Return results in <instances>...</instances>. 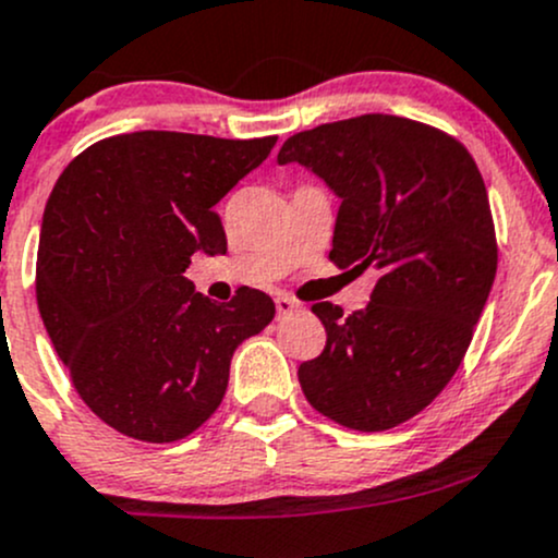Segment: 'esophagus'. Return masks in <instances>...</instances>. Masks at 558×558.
Masks as SVG:
<instances>
[{
  "label": "esophagus",
  "mask_w": 558,
  "mask_h": 558,
  "mask_svg": "<svg viewBox=\"0 0 558 558\" xmlns=\"http://www.w3.org/2000/svg\"><path fill=\"white\" fill-rule=\"evenodd\" d=\"M298 308H301V303H298L295 298L284 295V292H281V295H277V314H279V316H290V314H295Z\"/></svg>",
  "instance_id": "1"
}]
</instances>
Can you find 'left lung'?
I'll list each match as a JSON object with an SVG mask.
<instances>
[{
  "mask_svg": "<svg viewBox=\"0 0 558 558\" xmlns=\"http://www.w3.org/2000/svg\"><path fill=\"white\" fill-rule=\"evenodd\" d=\"M298 161L340 199L329 260L375 268L362 311L316 303L327 345L298 369L329 421L386 430L452 380L493 290L497 244L482 172L463 143L428 124L364 113L287 137Z\"/></svg>",
  "mask_w": 558,
  "mask_h": 558,
  "instance_id": "8db88e82",
  "label": "left lung"
}]
</instances>
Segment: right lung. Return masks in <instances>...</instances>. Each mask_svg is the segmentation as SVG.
<instances>
[{
  "label": "right lung",
  "mask_w": 558,
  "mask_h": 558,
  "mask_svg": "<svg viewBox=\"0 0 558 558\" xmlns=\"http://www.w3.org/2000/svg\"><path fill=\"white\" fill-rule=\"evenodd\" d=\"M274 143L143 130L95 143L58 178L39 314L82 401L119 434H194L223 401L236 345L277 314L260 290L218 305L183 277L194 253H226L215 205Z\"/></svg>",
  "instance_id": "add662e5"
}]
</instances>
